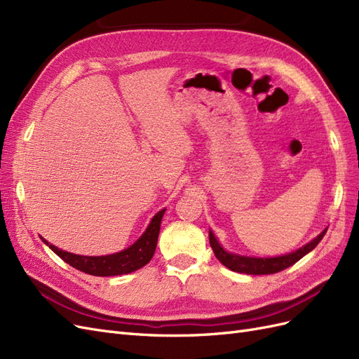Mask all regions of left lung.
I'll return each mask as SVG.
<instances>
[{"label": "left lung", "mask_w": 359, "mask_h": 359, "mask_svg": "<svg viewBox=\"0 0 359 359\" xmlns=\"http://www.w3.org/2000/svg\"><path fill=\"white\" fill-rule=\"evenodd\" d=\"M327 233V229H325L318 238H314L311 243H309L307 245L301 247L299 250L285 256H278V257H245V256H238V255H232L227 253L222 248V245L219 244V241L215 240V236L212 235V232H210V244L212 252L215 255V257L220 260V262L235 273H243V274H252V276H264V274H276L280 273L289 266H292L301 257L306 256L307 253H310L311 250L316 247L320 241L323 235Z\"/></svg>", "instance_id": "8db88e82"}]
</instances>
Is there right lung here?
<instances>
[{
    "instance_id": "obj_1",
    "label": "right lung",
    "mask_w": 359,
    "mask_h": 359,
    "mask_svg": "<svg viewBox=\"0 0 359 359\" xmlns=\"http://www.w3.org/2000/svg\"><path fill=\"white\" fill-rule=\"evenodd\" d=\"M165 210H161L154 215V219L151 220L149 226L147 227L145 233L139 238V240L130 245L128 248L123 250V252L109 255V256H79L73 255L69 252H62V250L57 248L45 241L53 253L58 255L64 262L72 265L73 268L82 271L85 274L99 276V277H111V276H121L133 273V271L145 266L156 252L157 247V238L160 233V224Z\"/></svg>"
}]
</instances>
